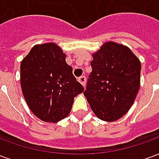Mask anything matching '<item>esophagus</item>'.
<instances>
[{"label": "esophagus", "instance_id": "34e87169", "mask_svg": "<svg viewBox=\"0 0 159 159\" xmlns=\"http://www.w3.org/2000/svg\"><path fill=\"white\" fill-rule=\"evenodd\" d=\"M78 82H79L83 86H85V83H86V76H82L78 77Z\"/></svg>", "mask_w": 159, "mask_h": 159}]
</instances>
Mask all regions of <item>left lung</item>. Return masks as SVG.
Masks as SVG:
<instances>
[{"instance_id":"obj_1","label":"left lung","mask_w":159,"mask_h":159,"mask_svg":"<svg viewBox=\"0 0 159 159\" xmlns=\"http://www.w3.org/2000/svg\"><path fill=\"white\" fill-rule=\"evenodd\" d=\"M93 58L83 93L97 117L113 122L127 113L136 98L140 62L129 48L112 42L105 43Z\"/></svg>"}]
</instances>
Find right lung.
Masks as SVG:
<instances>
[{"label":"right lung","instance_id":"add662e5","mask_svg":"<svg viewBox=\"0 0 159 159\" xmlns=\"http://www.w3.org/2000/svg\"><path fill=\"white\" fill-rule=\"evenodd\" d=\"M66 54L54 43L36 45L20 65V82L30 111L44 122L56 123L68 116L74 97L83 92Z\"/></svg>","mask_w":159,"mask_h":159}]
</instances>
